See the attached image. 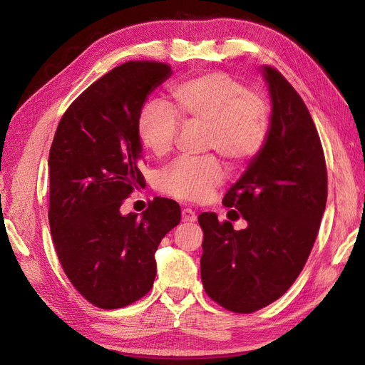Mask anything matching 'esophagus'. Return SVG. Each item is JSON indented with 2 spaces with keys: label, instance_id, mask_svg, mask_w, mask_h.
I'll return each instance as SVG.
<instances>
[{
  "label": "esophagus",
  "instance_id": "esophagus-1",
  "mask_svg": "<svg viewBox=\"0 0 365 365\" xmlns=\"http://www.w3.org/2000/svg\"><path fill=\"white\" fill-rule=\"evenodd\" d=\"M196 213L193 212L192 208H182V212H181V219H182V222H195L196 220Z\"/></svg>",
  "mask_w": 365,
  "mask_h": 365
}]
</instances>
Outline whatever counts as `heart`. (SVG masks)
I'll use <instances>...</instances> for the list:
<instances>
[{"instance_id":"heart-1","label":"heart","mask_w":365,"mask_h":365,"mask_svg":"<svg viewBox=\"0 0 365 365\" xmlns=\"http://www.w3.org/2000/svg\"><path fill=\"white\" fill-rule=\"evenodd\" d=\"M170 107L149 102L137 118V134L152 155L172 150L180 123L204 125V145L231 165L247 164L263 148L269 130V106L264 98L222 71L189 77L170 88ZM225 180L215 157L178 160L158 180L160 190L175 200L202 201Z\"/></svg>"}]
</instances>
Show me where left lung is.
<instances>
[{
    "instance_id": "8db88e82",
    "label": "left lung",
    "mask_w": 365,
    "mask_h": 365,
    "mask_svg": "<svg viewBox=\"0 0 365 365\" xmlns=\"http://www.w3.org/2000/svg\"><path fill=\"white\" fill-rule=\"evenodd\" d=\"M272 103L268 138L222 204L248 227L236 231L216 213L204 231L201 279L208 297L231 312L251 314L280 298L302 272L327 201L324 152L314 120L292 85L262 67Z\"/></svg>"
}]
</instances>
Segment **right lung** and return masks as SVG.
Here are the masks:
<instances>
[{
  "instance_id": "add662e5",
  "label": "right lung",
  "mask_w": 365,
  "mask_h": 365,
  "mask_svg": "<svg viewBox=\"0 0 365 365\" xmlns=\"http://www.w3.org/2000/svg\"><path fill=\"white\" fill-rule=\"evenodd\" d=\"M170 74L161 62L118 65L76 98L53 138V244L74 288L97 307H125L150 291L155 251L181 220L180 205L168 197H153L140 217L120 213L123 200L146 185L138 114Z\"/></svg>"
}]
</instances>
